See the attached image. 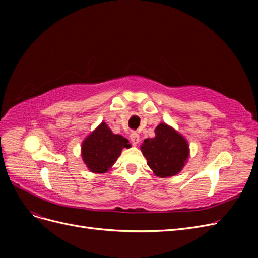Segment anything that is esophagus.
I'll return each instance as SVG.
<instances>
[{
  "label": "esophagus",
  "mask_w": 258,
  "mask_h": 258,
  "mask_svg": "<svg viewBox=\"0 0 258 258\" xmlns=\"http://www.w3.org/2000/svg\"><path fill=\"white\" fill-rule=\"evenodd\" d=\"M129 137H130L131 142L134 145H137L140 142V136L137 134V132H131Z\"/></svg>",
  "instance_id": "34e87169"
}]
</instances>
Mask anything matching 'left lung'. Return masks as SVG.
I'll return each mask as SVG.
<instances>
[{"label":"left lung","instance_id":"obj_1","mask_svg":"<svg viewBox=\"0 0 258 258\" xmlns=\"http://www.w3.org/2000/svg\"><path fill=\"white\" fill-rule=\"evenodd\" d=\"M141 152L147 165L159 177L173 176L181 172L189 157L187 140L166 122L155 128V137L145 139Z\"/></svg>","mask_w":258,"mask_h":258}]
</instances>
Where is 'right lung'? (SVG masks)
<instances>
[{
  "label": "right lung",
  "instance_id": "add662e5",
  "mask_svg": "<svg viewBox=\"0 0 258 258\" xmlns=\"http://www.w3.org/2000/svg\"><path fill=\"white\" fill-rule=\"evenodd\" d=\"M131 147L126 138L115 135L102 121L85 138L81 146L82 159L92 173H106L123 148Z\"/></svg>",
  "mask_w": 258,
  "mask_h": 258
}]
</instances>
